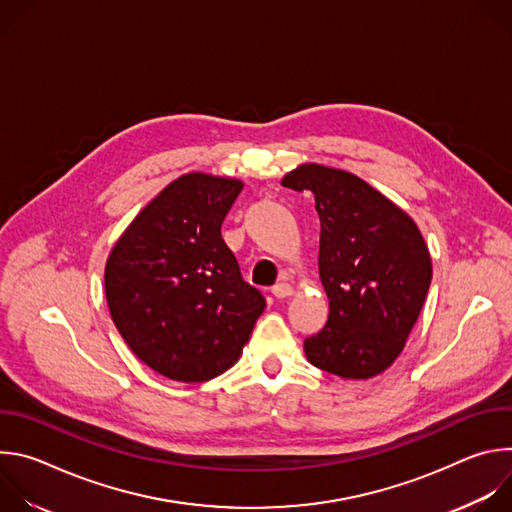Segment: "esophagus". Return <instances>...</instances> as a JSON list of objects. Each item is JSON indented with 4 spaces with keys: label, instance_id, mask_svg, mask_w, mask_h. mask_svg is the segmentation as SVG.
Segmentation results:
<instances>
[{
    "label": "esophagus",
    "instance_id": "1",
    "mask_svg": "<svg viewBox=\"0 0 512 512\" xmlns=\"http://www.w3.org/2000/svg\"><path fill=\"white\" fill-rule=\"evenodd\" d=\"M271 294L277 298V300H283V298H289L291 294H294V287H291L289 283H275L271 287Z\"/></svg>",
    "mask_w": 512,
    "mask_h": 512
}]
</instances>
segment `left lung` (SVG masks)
<instances>
[{"label": "left lung", "instance_id": "left-lung-1", "mask_svg": "<svg viewBox=\"0 0 512 512\" xmlns=\"http://www.w3.org/2000/svg\"><path fill=\"white\" fill-rule=\"evenodd\" d=\"M281 184L312 192L320 216L318 271L330 314L304 352L336 377L373 379L397 360L419 318L429 249L403 208L346 170L300 164Z\"/></svg>", "mask_w": 512, "mask_h": 512}]
</instances>
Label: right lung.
<instances>
[{
    "label": "right lung",
    "mask_w": 512,
    "mask_h": 512,
    "mask_svg": "<svg viewBox=\"0 0 512 512\" xmlns=\"http://www.w3.org/2000/svg\"><path fill=\"white\" fill-rule=\"evenodd\" d=\"M243 186L184 174L141 208L109 253V314L135 356L172 381L229 371L265 310L221 233Z\"/></svg>",
    "instance_id": "1"
}]
</instances>
